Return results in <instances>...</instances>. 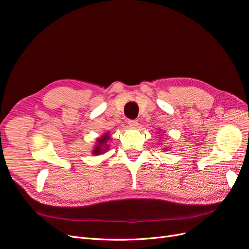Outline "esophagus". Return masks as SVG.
Segmentation results:
<instances>
[{
    "label": "esophagus",
    "instance_id": "esophagus-1",
    "mask_svg": "<svg viewBox=\"0 0 249 249\" xmlns=\"http://www.w3.org/2000/svg\"><path fill=\"white\" fill-rule=\"evenodd\" d=\"M127 124H129V126L131 127H136L138 125V122L137 120H129V122H127Z\"/></svg>",
    "mask_w": 249,
    "mask_h": 249
}]
</instances>
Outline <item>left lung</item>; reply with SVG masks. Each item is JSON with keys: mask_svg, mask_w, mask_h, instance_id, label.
I'll list each match as a JSON object with an SVG mask.
<instances>
[{"mask_svg": "<svg viewBox=\"0 0 249 249\" xmlns=\"http://www.w3.org/2000/svg\"><path fill=\"white\" fill-rule=\"evenodd\" d=\"M158 133V132H157ZM164 150H165V152H166V150H167V148H164Z\"/></svg>", "mask_w": 249, "mask_h": 249, "instance_id": "1", "label": "left lung"}]
</instances>
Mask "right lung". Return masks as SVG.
Wrapping results in <instances>:
<instances>
[{
    "mask_svg": "<svg viewBox=\"0 0 249 249\" xmlns=\"http://www.w3.org/2000/svg\"><path fill=\"white\" fill-rule=\"evenodd\" d=\"M110 139H111V136L109 133H105L103 136L96 138V142L94 144V147L92 148L91 154L93 156H99V155H103L106 153L110 147L109 143H108Z\"/></svg>",
    "mask_w": 249,
    "mask_h": 249,
    "instance_id": "1",
    "label": "right lung"
}]
</instances>
